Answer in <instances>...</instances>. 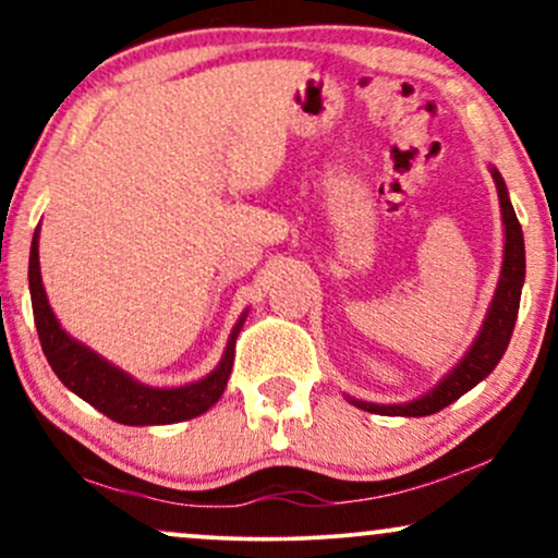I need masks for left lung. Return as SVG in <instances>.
Here are the masks:
<instances>
[{
	"mask_svg": "<svg viewBox=\"0 0 558 558\" xmlns=\"http://www.w3.org/2000/svg\"><path fill=\"white\" fill-rule=\"evenodd\" d=\"M490 175L493 181H496L498 202H501L506 243L496 296L490 301V310L488 315H485V323L477 332L475 343L470 345L464 360L459 362L457 367L430 390V393L407 403H367L360 399H351L349 396V401L354 403V407L373 414H386V417H427V414L446 409L448 403L457 401L459 396H464L470 388H475L477 383L485 380V377L493 373V367L501 362L506 345L511 341V332H514L517 312H520V296L524 283V239L520 220H517L514 207H511L509 202V191H506L501 172L490 168Z\"/></svg>",
	"mask_w": 558,
	"mask_h": 558,
	"instance_id": "left-lung-1",
	"label": "left lung"
}]
</instances>
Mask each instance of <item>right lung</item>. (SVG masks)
I'll list each match as a JSON object with an SVG mask.
<instances>
[{
	"mask_svg": "<svg viewBox=\"0 0 558 558\" xmlns=\"http://www.w3.org/2000/svg\"><path fill=\"white\" fill-rule=\"evenodd\" d=\"M28 286L31 304H34V323L41 341L44 356L54 375L65 383V388L81 396L83 401L92 403L101 414L120 422V425H172L207 412L213 403L222 396L228 386L230 369H233L235 338H239L241 325L246 315H241L230 332L226 354L217 367L204 380L191 383L181 388H151L141 386L131 375L114 367L92 349L70 338L57 323L52 306H49L47 291L41 283V267H38V228L31 241L28 259Z\"/></svg>",
	"mask_w": 558,
	"mask_h": 558,
	"instance_id": "1",
	"label": "right lung"
}]
</instances>
